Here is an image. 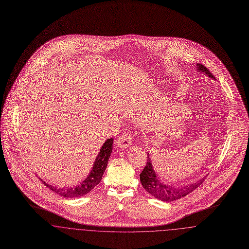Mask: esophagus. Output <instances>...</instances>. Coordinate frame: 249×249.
Segmentation results:
<instances>
[{
  "label": "esophagus",
  "instance_id": "1",
  "mask_svg": "<svg viewBox=\"0 0 249 249\" xmlns=\"http://www.w3.org/2000/svg\"><path fill=\"white\" fill-rule=\"evenodd\" d=\"M132 142L131 140V134H130L129 130H125L124 132H122L119 136V138L117 139V143L119 147L121 148H126L129 147Z\"/></svg>",
  "mask_w": 249,
  "mask_h": 249
}]
</instances>
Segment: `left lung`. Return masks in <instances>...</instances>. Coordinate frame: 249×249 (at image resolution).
<instances>
[{
	"instance_id": "8db88e82",
	"label": "left lung",
	"mask_w": 249,
	"mask_h": 249,
	"mask_svg": "<svg viewBox=\"0 0 249 249\" xmlns=\"http://www.w3.org/2000/svg\"><path fill=\"white\" fill-rule=\"evenodd\" d=\"M197 66L199 71L207 73L211 78H214L213 74L204 65L198 63ZM147 158H148L147 162L144 166V168L142 169V173L140 174V181L144 190H146L148 193H150L152 196H154L155 198L160 201H173L178 200L182 197H185L193 190H196L199 186H201V184H202L203 181L206 179V178H201L197 182L182 188H175V187L168 186L161 183L160 179H158L157 176L155 175L154 169L152 168L150 159L148 156Z\"/></svg>"
}]
</instances>
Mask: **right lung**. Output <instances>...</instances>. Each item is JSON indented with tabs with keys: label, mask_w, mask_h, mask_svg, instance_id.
Listing matches in <instances>:
<instances>
[{
	"label": "right lung",
	"mask_w": 249,
	"mask_h": 249,
	"mask_svg": "<svg viewBox=\"0 0 249 249\" xmlns=\"http://www.w3.org/2000/svg\"><path fill=\"white\" fill-rule=\"evenodd\" d=\"M113 145V138L107 139L100 150V153L97 156L95 160L94 165L91 170L90 175L85 179L79 186H75L74 188L70 189H60L51 185H48L46 182L41 180L49 190L54 191L55 193L59 194L65 198H73V197H81L85 194L90 192L95 187L100 183L103 175L107 169V163L109 157L112 153V146Z\"/></svg>",
	"instance_id": "right-lung-1"
}]
</instances>
